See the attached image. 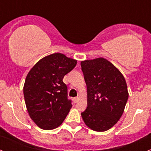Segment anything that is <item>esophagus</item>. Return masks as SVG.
<instances>
[{
	"label": "esophagus",
	"instance_id": "esophagus-1",
	"mask_svg": "<svg viewBox=\"0 0 151 151\" xmlns=\"http://www.w3.org/2000/svg\"><path fill=\"white\" fill-rule=\"evenodd\" d=\"M74 103H77V101H78L79 100V97H75V98H74Z\"/></svg>",
	"mask_w": 151,
	"mask_h": 151
}]
</instances>
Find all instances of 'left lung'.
Here are the masks:
<instances>
[{
  "mask_svg": "<svg viewBox=\"0 0 151 151\" xmlns=\"http://www.w3.org/2000/svg\"><path fill=\"white\" fill-rule=\"evenodd\" d=\"M87 85L88 106L81 115L88 127L105 132L122 116L129 98L122 73L104 58L81 61Z\"/></svg>",
  "mask_w": 151,
  "mask_h": 151,
  "instance_id": "8db88e82",
  "label": "left lung"
}]
</instances>
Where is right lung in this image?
<instances>
[{"mask_svg":"<svg viewBox=\"0 0 151 151\" xmlns=\"http://www.w3.org/2000/svg\"><path fill=\"white\" fill-rule=\"evenodd\" d=\"M77 60L62 53H54L39 60L29 71L23 87L29 115L39 128L51 130L63 122L71 108L63 82Z\"/></svg>","mask_w":151,"mask_h":151,"instance_id":"obj_1","label":"right lung"}]
</instances>
